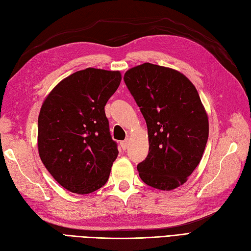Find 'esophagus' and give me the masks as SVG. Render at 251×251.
<instances>
[{
	"label": "esophagus",
	"instance_id": "34e87169",
	"mask_svg": "<svg viewBox=\"0 0 251 251\" xmlns=\"http://www.w3.org/2000/svg\"><path fill=\"white\" fill-rule=\"evenodd\" d=\"M127 145H129V140H124V142H120V146H121V148L124 149V150H126V148H127Z\"/></svg>",
	"mask_w": 251,
	"mask_h": 251
}]
</instances>
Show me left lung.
Segmentation results:
<instances>
[{"label":"left lung","instance_id":"left-lung-1","mask_svg":"<svg viewBox=\"0 0 251 251\" xmlns=\"http://www.w3.org/2000/svg\"><path fill=\"white\" fill-rule=\"evenodd\" d=\"M124 79L148 127L149 153L137 165L140 179L162 191L184 184L209 137L196 87L181 72L150 63L129 69Z\"/></svg>","mask_w":251,"mask_h":251}]
</instances>
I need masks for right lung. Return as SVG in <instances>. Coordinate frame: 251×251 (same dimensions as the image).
Segmentation results:
<instances>
[{"mask_svg": "<svg viewBox=\"0 0 251 251\" xmlns=\"http://www.w3.org/2000/svg\"><path fill=\"white\" fill-rule=\"evenodd\" d=\"M121 82L119 71L87 68L55 86L38 117V152L64 188L85 195L101 188L118 155L104 106Z\"/></svg>", "mask_w": 251, "mask_h": 251, "instance_id": "right-lung-1", "label": "right lung"}]
</instances>
